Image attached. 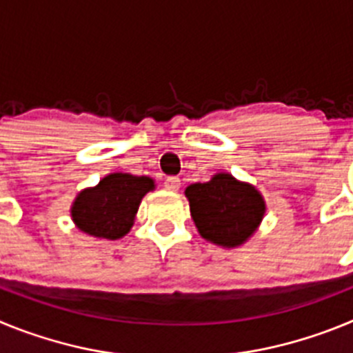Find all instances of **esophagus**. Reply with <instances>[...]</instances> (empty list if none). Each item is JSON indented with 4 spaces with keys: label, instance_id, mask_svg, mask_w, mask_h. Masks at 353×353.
<instances>
[{
    "label": "esophagus",
    "instance_id": "esophagus-1",
    "mask_svg": "<svg viewBox=\"0 0 353 353\" xmlns=\"http://www.w3.org/2000/svg\"><path fill=\"white\" fill-rule=\"evenodd\" d=\"M164 187H166L168 191H179L180 189V179L179 176H168L164 180Z\"/></svg>",
    "mask_w": 353,
    "mask_h": 353
}]
</instances>
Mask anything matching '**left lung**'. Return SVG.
Instances as JSON below:
<instances>
[{"label":"left lung","mask_w":353,"mask_h":353,"mask_svg":"<svg viewBox=\"0 0 353 353\" xmlns=\"http://www.w3.org/2000/svg\"><path fill=\"white\" fill-rule=\"evenodd\" d=\"M199 235L217 245L235 248L254 233L265 214L260 192L232 174H215L210 182L185 189Z\"/></svg>","instance_id":"1"}]
</instances>
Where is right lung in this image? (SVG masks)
Wrapping results in <instances>:
<instances>
[{"label":"right lung","instance_id":"obj_1","mask_svg":"<svg viewBox=\"0 0 353 353\" xmlns=\"http://www.w3.org/2000/svg\"><path fill=\"white\" fill-rule=\"evenodd\" d=\"M154 189L148 176L127 173L108 174L99 185L77 196L72 219L81 232L101 239H120L130 230L141 198Z\"/></svg>","mask_w":353,"mask_h":353}]
</instances>
